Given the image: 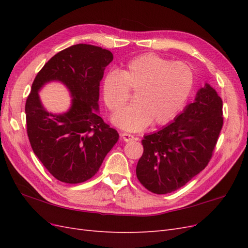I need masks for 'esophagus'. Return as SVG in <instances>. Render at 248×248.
I'll return each mask as SVG.
<instances>
[{"mask_svg": "<svg viewBox=\"0 0 248 248\" xmlns=\"http://www.w3.org/2000/svg\"><path fill=\"white\" fill-rule=\"evenodd\" d=\"M122 139L124 141H131L136 138H134V136H132L130 133H122Z\"/></svg>", "mask_w": 248, "mask_h": 248, "instance_id": "obj_1", "label": "esophagus"}]
</instances>
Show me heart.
I'll return each instance as SVG.
<instances>
[{
    "instance_id": "b5f03b06",
    "label": "heart",
    "mask_w": 248,
    "mask_h": 248,
    "mask_svg": "<svg viewBox=\"0 0 248 248\" xmlns=\"http://www.w3.org/2000/svg\"><path fill=\"white\" fill-rule=\"evenodd\" d=\"M194 72L184 62H172L155 54L134 58L121 71H109L103 80V99L117 112L135 92V103L114 117V123L129 131L146 128L152 122H169L185 106L194 86Z\"/></svg>"
}]
</instances>
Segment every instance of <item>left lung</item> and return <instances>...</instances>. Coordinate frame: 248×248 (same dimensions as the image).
I'll use <instances>...</instances> for the list:
<instances>
[{
  "label": "left lung",
  "mask_w": 248,
  "mask_h": 248,
  "mask_svg": "<svg viewBox=\"0 0 248 248\" xmlns=\"http://www.w3.org/2000/svg\"><path fill=\"white\" fill-rule=\"evenodd\" d=\"M222 100L208 84L174 122L141 140L137 177L149 191L181 188L211 160L223 125Z\"/></svg>",
  "instance_id": "obj_1"
}]
</instances>
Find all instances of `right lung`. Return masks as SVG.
Wrapping results in <instances>:
<instances>
[{"mask_svg":"<svg viewBox=\"0 0 248 248\" xmlns=\"http://www.w3.org/2000/svg\"><path fill=\"white\" fill-rule=\"evenodd\" d=\"M112 54L91 44H76L44 64L26 101L27 133L35 155L57 180L77 184L91 179L119 139L118 132L96 114L99 82ZM60 80L74 97L63 115L43 108L38 91L46 82Z\"/></svg>","mask_w":248,"mask_h":248,"instance_id":"right-lung-1","label":"right lung"}]
</instances>
